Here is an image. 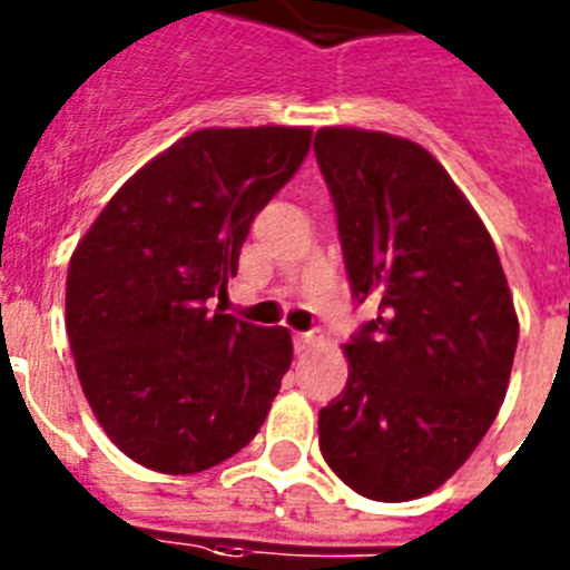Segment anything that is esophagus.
<instances>
[{
    "mask_svg": "<svg viewBox=\"0 0 570 570\" xmlns=\"http://www.w3.org/2000/svg\"><path fill=\"white\" fill-rule=\"evenodd\" d=\"M316 340H320V336H316V331H299V334H294L296 351H308V347L316 345Z\"/></svg>",
    "mask_w": 570,
    "mask_h": 570,
    "instance_id": "34e87169",
    "label": "esophagus"
}]
</instances>
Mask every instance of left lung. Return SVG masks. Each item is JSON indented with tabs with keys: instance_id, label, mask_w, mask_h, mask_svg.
<instances>
[{
	"instance_id": "obj_1",
	"label": "left lung",
	"mask_w": 570,
	"mask_h": 570,
	"mask_svg": "<svg viewBox=\"0 0 570 570\" xmlns=\"http://www.w3.org/2000/svg\"><path fill=\"white\" fill-rule=\"evenodd\" d=\"M351 291L376 305L347 385L320 411V451L367 500L425 497L473 454L511 380L520 322L482 219L422 145L322 128Z\"/></svg>"
}]
</instances>
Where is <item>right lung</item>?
Instances as JSON below:
<instances>
[{"instance_id":"add662e5","label":"right lung","mask_w":570,"mask_h":570,"mask_svg":"<svg viewBox=\"0 0 570 570\" xmlns=\"http://www.w3.org/2000/svg\"><path fill=\"white\" fill-rule=\"evenodd\" d=\"M308 128H205L134 174L79 242L65 314L82 391L114 445L199 473L248 445L294 360L288 328L208 299L250 223L299 170Z\"/></svg>"}]
</instances>
